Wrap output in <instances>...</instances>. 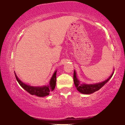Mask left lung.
<instances>
[{
	"label": "left lung",
	"mask_w": 125,
	"mask_h": 125,
	"mask_svg": "<svg viewBox=\"0 0 125 125\" xmlns=\"http://www.w3.org/2000/svg\"><path fill=\"white\" fill-rule=\"evenodd\" d=\"M113 73L112 75L107 79V80L104 81L102 82L98 83L96 84H81L80 82L77 79L76 77V74L75 71H74L73 73V81L74 84L76 87L77 90H78L79 92L82 93L83 94H91L95 92L96 91H97L103 87L106 83L109 81V79L112 76Z\"/></svg>",
	"instance_id": "left-lung-1"
}]
</instances>
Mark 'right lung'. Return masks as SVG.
<instances>
[{
  "label": "right lung",
  "instance_id": "add662e5",
  "mask_svg": "<svg viewBox=\"0 0 125 125\" xmlns=\"http://www.w3.org/2000/svg\"><path fill=\"white\" fill-rule=\"evenodd\" d=\"M56 72L57 71H55L53 76L52 77L51 81H50L49 85L44 86L43 87H33L27 85L21 81V80L19 79L15 73V74L16 79L20 85L30 94H32V95H36L39 97H44L49 95L50 92L53 91L55 88L56 82Z\"/></svg>",
  "mask_w": 125,
  "mask_h": 125
}]
</instances>
